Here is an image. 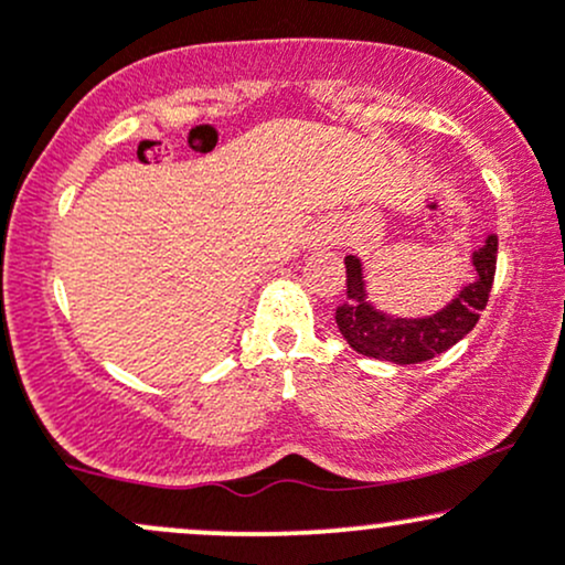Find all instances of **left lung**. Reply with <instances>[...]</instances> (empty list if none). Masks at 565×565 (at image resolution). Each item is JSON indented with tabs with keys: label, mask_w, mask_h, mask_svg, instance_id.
I'll return each mask as SVG.
<instances>
[{
	"label": "left lung",
	"mask_w": 565,
	"mask_h": 565,
	"mask_svg": "<svg viewBox=\"0 0 565 565\" xmlns=\"http://www.w3.org/2000/svg\"><path fill=\"white\" fill-rule=\"evenodd\" d=\"M472 268H476V281L459 289V295L438 313L425 319H395L366 300L364 268L359 257L348 255V291L337 308V327L348 345L369 359L391 361L398 366L436 359L444 350L457 345L465 334H470L481 319L497 274V236H489L481 249L472 252Z\"/></svg>",
	"instance_id": "obj_1"
}]
</instances>
